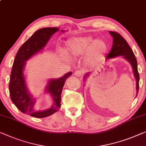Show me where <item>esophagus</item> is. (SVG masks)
Wrapping results in <instances>:
<instances>
[{
	"label": "esophagus",
	"mask_w": 146,
	"mask_h": 146,
	"mask_svg": "<svg viewBox=\"0 0 146 146\" xmlns=\"http://www.w3.org/2000/svg\"><path fill=\"white\" fill-rule=\"evenodd\" d=\"M82 74H83V72H82L81 70H76L74 72V75L77 77L81 76Z\"/></svg>",
	"instance_id": "esophagus-1"
}]
</instances>
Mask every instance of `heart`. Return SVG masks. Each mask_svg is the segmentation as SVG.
Here are the masks:
<instances>
[{
  "instance_id": "b5f03b06",
  "label": "heart",
  "mask_w": 146,
  "mask_h": 146,
  "mask_svg": "<svg viewBox=\"0 0 146 146\" xmlns=\"http://www.w3.org/2000/svg\"><path fill=\"white\" fill-rule=\"evenodd\" d=\"M107 50L105 41L91 36L73 37L66 42V50L70 54L78 56L85 54L88 64L94 65L101 60Z\"/></svg>"
}]
</instances>
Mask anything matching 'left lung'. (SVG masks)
<instances>
[{
  "instance_id": "1",
  "label": "left lung",
  "mask_w": 146,
  "mask_h": 146,
  "mask_svg": "<svg viewBox=\"0 0 146 146\" xmlns=\"http://www.w3.org/2000/svg\"><path fill=\"white\" fill-rule=\"evenodd\" d=\"M110 34L113 38V46H112L111 51L109 52L108 55L107 56L106 59L111 58L117 56H123L124 58H126L131 65H132L133 72H134V76L136 80V96L138 94L139 90V80H140V76L138 71V65H137V60L135 57V55L133 52L132 48L128 45L125 39L120 35L119 33L115 31H109ZM87 74L86 76H88Z\"/></svg>"
}]
</instances>
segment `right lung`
<instances>
[{"instance_id":"obj_1","label":"right lung","mask_w":146,"mask_h":146,"mask_svg":"<svg viewBox=\"0 0 146 146\" xmlns=\"http://www.w3.org/2000/svg\"><path fill=\"white\" fill-rule=\"evenodd\" d=\"M58 29L57 27H44L36 31L21 46L14 58L9 82L10 99L21 112L31 117H47L58 111L60 107L61 94L63 86L66 80L72 75V72H70L58 79L50 80L46 88V91L50 93L53 98V105L45 111L35 110L33 107L35 99L27 92L23 75V69L26 64L25 62L43 49L52 35L58 31Z\"/></svg>"}]
</instances>
